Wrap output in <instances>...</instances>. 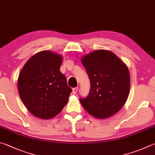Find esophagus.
Returning <instances> with one entry per match:
<instances>
[{"instance_id":"obj_1","label":"esophagus","mask_w":155,"mask_h":155,"mask_svg":"<svg viewBox=\"0 0 155 155\" xmlns=\"http://www.w3.org/2000/svg\"><path fill=\"white\" fill-rule=\"evenodd\" d=\"M78 91V87H74V88L72 89V92L74 94H76L77 93Z\"/></svg>"}]
</instances>
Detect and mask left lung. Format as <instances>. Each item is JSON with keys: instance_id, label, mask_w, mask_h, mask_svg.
Returning a JSON list of instances; mask_svg holds the SVG:
<instances>
[{"instance_id": "left-lung-1", "label": "left lung", "mask_w": 155, "mask_h": 155, "mask_svg": "<svg viewBox=\"0 0 155 155\" xmlns=\"http://www.w3.org/2000/svg\"><path fill=\"white\" fill-rule=\"evenodd\" d=\"M91 83L89 95L80 98L93 117L104 119L119 112L127 100L130 74L125 64L110 51H94L81 58Z\"/></svg>"}]
</instances>
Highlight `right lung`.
<instances>
[{
  "label": "right lung",
  "instance_id": "1",
  "mask_svg": "<svg viewBox=\"0 0 155 155\" xmlns=\"http://www.w3.org/2000/svg\"><path fill=\"white\" fill-rule=\"evenodd\" d=\"M61 55L43 51L32 56L19 74V96L28 111L42 119H50L62 110L72 89L60 72Z\"/></svg>",
  "mask_w": 155,
  "mask_h": 155
}]
</instances>
